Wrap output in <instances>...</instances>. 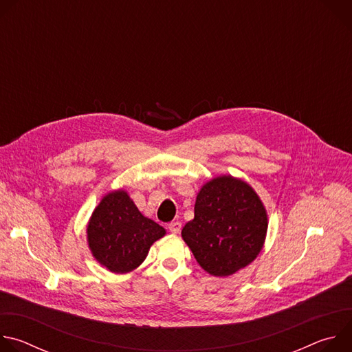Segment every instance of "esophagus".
<instances>
[{
	"instance_id": "obj_1",
	"label": "esophagus",
	"mask_w": 352,
	"mask_h": 352,
	"mask_svg": "<svg viewBox=\"0 0 352 352\" xmlns=\"http://www.w3.org/2000/svg\"><path fill=\"white\" fill-rule=\"evenodd\" d=\"M168 230L173 232V234H178L181 231V223L179 221H173L168 224Z\"/></svg>"
}]
</instances>
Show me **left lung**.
<instances>
[{"label": "left lung", "mask_w": 352, "mask_h": 352, "mask_svg": "<svg viewBox=\"0 0 352 352\" xmlns=\"http://www.w3.org/2000/svg\"><path fill=\"white\" fill-rule=\"evenodd\" d=\"M266 231V210L255 190L219 177L197 193L195 219L182 228V238L208 273L226 277L259 255Z\"/></svg>", "instance_id": "8db88e82"}]
</instances>
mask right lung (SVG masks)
Returning <instances> with one entry per match:
<instances>
[{
  "label": "right lung",
  "instance_id": "1",
  "mask_svg": "<svg viewBox=\"0 0 352 352\" xmlns=\"http://www.w3.org/2000/svg\"><path fill=\"white\" fill-rule=\"evenodd\" d=\"M164 234V228L144 217L124 190L104 196L87 226L93 256L114 273L136 269L148 248Z\"/></svg>",
  "mask_w": 352,
  "mask_h": 352
}]
</instances>
